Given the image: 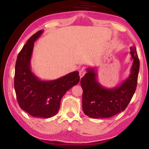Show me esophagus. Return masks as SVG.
<instances>
[{"mask_svg": "<svg viewBox=\"0 0 149 149\" xmlns=\"http://www.w3.org/2000/svg\"><path fill=\"white\" fill-rule=\"evenodd\" d=\"M85 73H86V72H85V70H84V69L81 70L79 71V76H80V77L81 78V77H84V75L85 74Z\"/></svg>", "mask_w": 149, "mask_h": 149, "instance_id": "1", "label": "esophagus"}]
</instances>
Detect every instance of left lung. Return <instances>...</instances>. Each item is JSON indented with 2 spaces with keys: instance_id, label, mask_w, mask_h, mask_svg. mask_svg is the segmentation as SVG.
Returning a JSON list of instances; mask_svg holds the SVG:
<instances>
[{
  "instance_id": "1",
  "label": "left lung",
  "mask_w": 149,
  "mask_h": 149,
  "mask_svg": "<svg viewBox=\"0 0 149 149\" xmlns=\"http://www.w3.org/2000/svg\"><path fill=\"white\" fill-rule=\"evenodd\" d=\"M133 60L130 74L122 84L112 89L100 85L94 68H87L81 80L83 89L82 107L85 115L92 118H107L123 112L136 90L139 60L135 47L130 48Z\"/></svg>"
}]
</instances>
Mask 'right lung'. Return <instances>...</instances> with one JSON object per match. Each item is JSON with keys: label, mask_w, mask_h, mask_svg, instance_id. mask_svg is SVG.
<instances>
[{"label": "right lung", "mask_w": 149, "mask_h": 149, "mask_svg": "<svg viewBox=\"0 0 149 149\" xmlns=\"http://www.w3.org/2000/svg\"><path fill=\"white\" fill-rule=\"evenodd\" d=\"M40 30L30 37L18 54L15 67L14 89L20 108L32 116L49 118L56 115L60 101L68 91L79 81L77 71L58 79L42 81L31 70L34 42L41 36Z\"/></svg>", "instance_id": "obj_1"}]
</instances>
